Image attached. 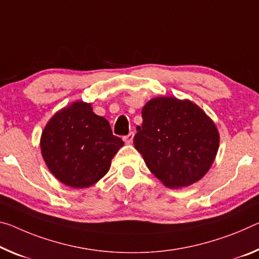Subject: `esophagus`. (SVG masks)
Returning a JSON list of instances; mask_svg holds the SVG:
<instances>
[{
	"label": "esophagus",
	"mask_w": 259,
	"mask_h": 259,
	"mask_svg": "<svg viewBox=\"0 0 259 259\" xmlns=\"http://www.w3.org/2000/svg\"><path fill=\"white\" fill-rule=\"evenodd\" d=\"M134 136H135V134L130 133L128 136L123 137V141L125 142V144H131V143H133V141H134Z\"/></svg>",
	"instance_id": "1"
}]
</instances>
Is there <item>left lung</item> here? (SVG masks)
<instances>
[{"label":"left lung","instance_id":"left-lung-1","mask_svg":"<svg viewBox=\"0 0 259 259\" xmlns=\"http://www.w3.org/2000/svg\"><path fill=\"white\" fill-rule=\"evenodd\" d=\"M134 145L163 186L189 187L210 170L220 135L212 118L188 99L155 97L142 109Z\"/></svg>","mask_w":259,"mask_h":259}]
</instances>
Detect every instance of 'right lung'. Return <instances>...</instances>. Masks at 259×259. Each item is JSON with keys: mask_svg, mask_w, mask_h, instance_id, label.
Listing matches in <instances>:
<instances>
[{"mask_svg": "<svg viewBox=\"0 0 259 259\" xmlns=\"http://www.w3.org/2000/svg\"><path fill=\"white\" fill-rule=\"evenodd\" d=\"M123 145L109 122L94 114L92 105L84 101L57 110L40 138L48 169L60 182L76 189L92 187L104 178Z\"/></svg>", "mask_w": 259, "mask_h": 259, "instance_id": "1", "label": "right lung"}]
</instances>
